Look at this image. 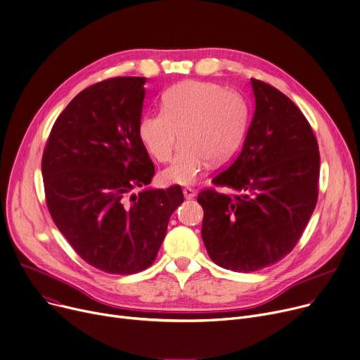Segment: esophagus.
Listing matches in <instances>:
<instances>
[{"label":"esophagus","mask_w":360,"mask_h":360,"mask_svg":"<svg viewBox=\"0 0 360 360\" xmlns=\"http://www.w3.org/2000/svg\"><path fill=\"white\" fill-rule=\"evenodd\" d=\"M183 193H184V198L186 199H193V198L196 196V190L193 188V187H184Z\"/></svg>","instance_id":"34e87169"}]
</instances>
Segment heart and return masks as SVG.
<instances>
[{"label":"heart","mask_w":360,"mask_h":360,"mask_svg":"<svg viewBox=\"0 0 360 360\" xmlns=\"http://www.w3.org/2000/svg\"><path fill=\"white\" fill-rule=\"evenodd\" d=\"M248 122V103L232 89L210 82L187 80L161 98L160 112L146 114L138 134L154 160L167 162L183 141L174 162L162 173L167 183L188 184L209 161L224 162L239 148Z\"/></svg>","instance_id":"1"}]
</instances>
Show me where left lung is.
Segmentation results:
<instances>
[{"label":"left lung","instance_id":"obj_1","mask_svg":"<svg viewBox=\"0 0 360 360\" xmlns=\"http://www.w3.org/2000/svg\"><path fill=\"white\" fill-rule=\"evenodd\" d=\"M255 114L243 147L213 187L202 190V238L219 266L252 272L285 258L306 229L319 198L317 138L283 92L251 79Z\"/></svg>","mask_w":360,"mask_h":360}]
</instances>
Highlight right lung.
I'll return each mask as SVG.
<instances>
[{
	"mask_svg": "<svg viewBox=\"0 0 360 360\" xmlns=\"http://www.w3.org/2000/svg\"><path fill=\"white\" fill-rule=\"evenodd\" d=\"M146 77H110L77 94L53 124L43 151L47 209L89 265L129 275L147 269L183 203L179 184L141 190L154 164L138 124Z\"/></svg>",
	"mask_w": 360,
	"mask_h": 360,
	"instance_id": "obj_1",
	"label": "right lung"
}]
</instances>
